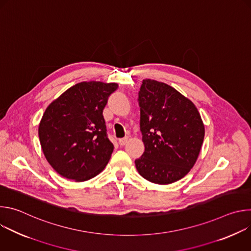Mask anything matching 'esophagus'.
I'll return each mask as SVG.
<instances>
[{
	"label": "esophagus",
	"mask_w": 251,
	"mask_h": 251,
	"mask_svg": "<svg viewBox=\"0 0 251 251\" xmlns=\"http://www.w3.org/2000/svg\"><path fill=\"white\" fill-rule=\"evenodd\" d=\"M128 140H129V138L128 137H125V138H122V139H119V144H120V146H124L126 143L128 142Z\"/></svg>",
	"instance_id": "1"
}]
</instances>
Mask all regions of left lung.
Segmentation results:
<instances>
[{
	"label": "left lung",
	"instance_id": "left-lung-1",
	"mask_svg": "<svg viewBox=\"0 0 251 251\" xmlns=\"http://www.w3.org/2000/svg\"><path fill=\"white\" fill-rule=\"evenodd\" d=\"M139 105L145 151L135 161L138 173L158 185L181 180L196 164L204 138L198 108L174 87L154 79L143 80Z\"/></svg>",
	"mask_w": 251,
	"mask_h": 251
}]
</instances>
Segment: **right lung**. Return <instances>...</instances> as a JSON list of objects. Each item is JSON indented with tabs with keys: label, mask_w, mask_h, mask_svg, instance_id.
I'll list each match as a JSON object with an SVG mask.
<instances>
[{
	"label": "right lung",
	"mask_w": 251,
	"mask_h": 251,
	"mask_svg": "<svg viewBox=\"0 0 251 251\" xmlns=\"http://www.w3.org/2000/svg\"><path fill=\"white\" fill-rule=\"evenodd\" d=\"M115 82L82 81L65 90L48 107L39 125L43 153L61 176L84 182L108 164L114 145L102 115Z\"/></svg>",
	"instance_id": "right-lung-1"
}]
</instances>
